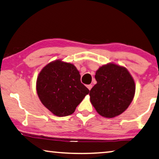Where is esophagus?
Segmentation results:
<instances>
[{
	"label": "esophagus",
	"mask_w": 159,
	"mask_h": 159,
	"mask_svg": "<svg viewBox=\"0 0 159 159\" xmlns=\"http://www.w3.org/2000/svg\"><path fill=\"white\" fill-rule=\"evenodd\" d=\"M87 88H88V89H89V90L90 91V90H91V88H92V85H91V84L87 85Z\"/></svg>",
	"instance_id": "obj_1"
}]
</instances>
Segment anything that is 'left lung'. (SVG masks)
<instances>
[{
  "mask_svg": "<svg viewBox=\"0 0 159 159\" xmlns=\"http://www.w3.org/2000/svg\"><path fill=\"white\" fill-rule=\"evenodd\" d=\"M97 84L90 91V101L101 116L113 118L127 109L136 86L126 68L113 63L103 65L95 75Z\"/></svg>",
  "mask_w": 159,
  "mask_h": 159,
  "instance_id": "obj_1",
  "label": "left lung"
}]
</instances>
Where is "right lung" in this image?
<instances>
[{
	"instance_id": "1",
	"label": "right lung",
	"mask_w": 159,
	"mask_h": 159,
	"mask_svg": "<svg viewBox=\"0 0 159 159\" xmlns=\"http://www.w3.org/2000/svg\"><path fill=\"white\" fill-rule=\"evenodd\" d=\"M36 91L46 108L59 117L69 116L89 93L80 82L75 66L56 60L49 63L37 78Z\"/></svg>"
}]
</instances>
